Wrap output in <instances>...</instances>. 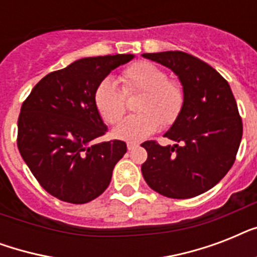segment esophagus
<instances>
[{
  "instance_id": "esophagus-1",
  "label": "esophagus",
  "mask_w": 257,
  "mask_h": 257,
  "mask_svg": "<svg viewBox=\"0 0 257 257\" xmlns=\"http://www.w3.org/2000/svg\"><path fill=\"white\" fill-rule=\"evenodd\" d=\"M126 147H128L129 151H132V149L137 148V147H139V144H137V143H133V141H129L128 144H126Z\"/></svg>"
}]
</instances>
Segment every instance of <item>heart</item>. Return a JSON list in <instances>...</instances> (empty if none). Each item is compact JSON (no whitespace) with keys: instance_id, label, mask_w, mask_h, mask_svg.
Segmentation results:
<instances>
[{"instance_id":"b5f03b06","label":"heart","mask_w":257,"mask_h":257,"mask_svg":"<svg viewBox=\"0 0 257 257\" xmlns=\"http://www.w3.org/2000/svg\"><path fill=\"white\" fill-rule=\"evenodd\" d=\"M121 86L105 78L94 90V104L105 122L114 124L126 112V96L140 93L136 109L117 125L113 133L117 139L140 141L164 126L175 124L185 105V89L176 78L156 64L136 61L120 73Z\"/></svg>"}]
</instances>
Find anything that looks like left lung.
Returning <instances> with one entry per match:
<instances>
[{"label":"left lung","mask_w":257,"mask_h":257,"mask_svg":"<svg viewBox=\"0 0 257 257\" xmlns=\"http://www.w3.org/2000/svg\"><path fill=\"white\" fill-rule=\"evenodd\" d=\"M168 66L185 89V105L164 136L175 145L157 141L141 144L148 159L141 172L149 187L171 199H191L215 187L236 160L243 121L229 84L200 58L180 50L144 53Z\"/></svg>","instance_id":"obj_1"}]
</instances>
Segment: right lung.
Instances as JSON below:
<instances>
[{
    "mask_svg": "<svg viewBox=\"0 0 257 257\" xmlns=\"http://www.w3.org/2000/svg\"><path fill=\"white\" fill-rule=\"evenodd\" d=\"M132 58L116 54L77 60L46 74L22 102L18 151L49 195L85 204L108 188L126 144L98 141L108 128L94 104V90L114 68Z\"/></svg>",
    "mask_w": 257,
    "mask_h": 257,
    "instance_id": "right-lung-1",
    "label": "right lung"
}]
</instances>
